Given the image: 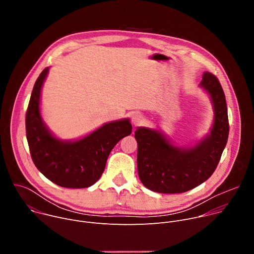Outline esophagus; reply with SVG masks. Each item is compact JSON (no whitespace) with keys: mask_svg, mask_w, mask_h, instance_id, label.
Instances as JSON below:
<instances>
[{"mask_svg":"<svg viewBox=\"0 0 254 254\" xmlns=\"http://www.w3.org/2000/svg\"><path fill=\"white\" fill-rule=\"evenodd\" d=\"M131 123L134 127H138L141 126L144 123V118L142 115H140L139 113H135L132 115L131 117Z\"/></svg>","mask_w":254,"mask_h":254,"instance_id":"1","label":"esophagus"}]
</instances>
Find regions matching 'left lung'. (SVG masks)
Returning <instances> with one entry per match:
<instances>
[{
    "label": "left lung",
    "instance_id": "8db88e82",
    "mask_svg": "<svg viewBox=\"0 0 254 254\" xmlns=\"http://www.w3.org/2000/svg\"><path fill=\"white\" fill-rule=\"evenodd\" d=\"M200 86L211 97L214 124L210 134L194 147H175L159 130L138 127L134 131L138 177L154 192H187L209 179L220 161L229 133L225 94L218 78L210 72H204Z\"/></svg>",
    "mask_w": 254,
    "mask_h": 254
}]
</instances>
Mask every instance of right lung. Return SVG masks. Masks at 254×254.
Listing matches in <instances>:
<instances>
[{
    "label": "right lung",
    "mask_w": 254,
    "mask_h": 254,
    "mask_svg": "<svg viewBox=\"0 0 254 254\" xmlns=\"http://www.w3.org/2000/svg\"><path fill=\"white\" fill-rule=\"evenodd\" d=\"M48 74L36 80L26 114V135L33 163L48 180L64 188H87L101 177L110 153L131 133L128 119L105 124L85 137L65 141L49 131L40 115V93Z\"/></svg>",
    "instance_id": "add662e5"
}]
</instances>
